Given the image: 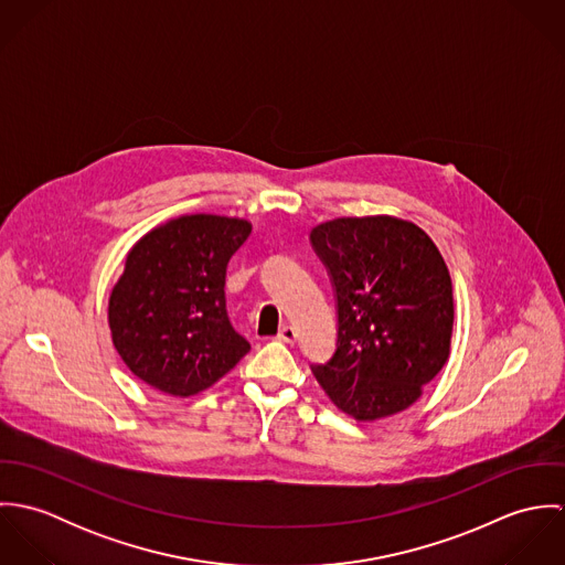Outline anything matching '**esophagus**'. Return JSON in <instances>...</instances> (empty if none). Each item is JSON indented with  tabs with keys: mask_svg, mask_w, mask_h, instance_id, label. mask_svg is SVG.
I'll list each match as a JSON object with an SVG mask.
<instances>
[{
	"mask_svg": "<svg viewBox=\"0 0 565 565\" xmlns=\"http://www.w3.org/2000/svg\"><path fill=\"white\" fill-rule=\"evenodd\" d=\"M278 339H280V341H285V343H296L298 332H296V328H294V326H282V328H280V332H278Z\"/></svg>",
	"mask_w": 565,
	"mask_h": 565,
	"instance_id": "esophagus-1",
	"label": "esophagus"
}]
</instances>
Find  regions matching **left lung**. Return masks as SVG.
I'll list each match as a JSON object with an SVG mask.
<instances>
[{
	"label": "left lung",
	"instance_id": "obj_1",
	"mask_svg": "<svg viewBox=\"0 0 565 565\" xmlns=\"http://www.w3.org/2000/svg\"><path fill=\"white\" fill-rule=\"evenodd\" d=\"M337 296V350L313 374L359 422L417 403L450 356L452 280L433 239L392 215L337 217L311 231Z\"/></svg>",
	"mask_w": 565,
	"mask_h": 565
}]
</instances>
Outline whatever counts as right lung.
<instances>
[{
    "label": "right lung",
    "mask_w": 565,
    "mask_h": 565,
    "mask_svg": "<svg viewBox=\"0 0 565 565\" xmlns=\"http://www.w3.org/2000/svg\"><path fill=\"white\" fill-rule=\"evenodd\" d=\"M249 233L242 217L193 213L130 247L108 298V328L121 361L146 385L195 396L249 352L224 296L228 260Z\"/></svg>",
    "instance_id": "1"
}]
</instances>
